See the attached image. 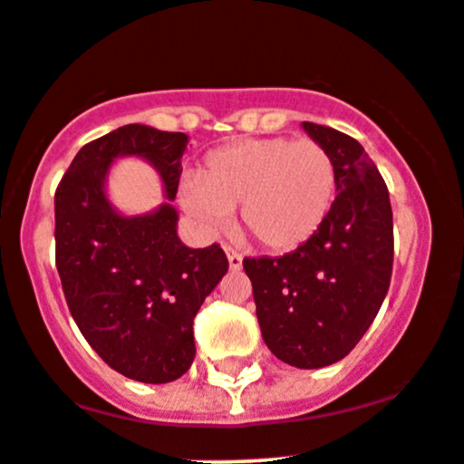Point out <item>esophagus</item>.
<instances>
[{
	"label": "esophagus",
	"instance_id": "1",
	"mask_svg": "<svg viewBox=\"0 0 464 464\" xmlns=\"http://www.w3.org/2000/svg\"><path fill=\"white\" fill-rule=\"evenodd\" d=\"M227 257H228V268L231 271H240L242 268V256L237 251H233L231 246H227Z\"/></svg>",
	"mask_w": 464,
	"mask_h": 464
}]
</instances>
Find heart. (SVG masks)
<instances>
[{
	"mask_svg": "<svg viewBox=\"0 0 464 464\" xmlns=\"http://www.w3.org/2000/svg\"><path fill=\"white\" fill-rule=\"evenodd\" d=\"M337 196V167L317 140L253 139L205 158L200 174L180 185V202L211 231L240 207L244 228L264 248L288 253L324 227Z\"/></svg>",
	"mask_w": 464,
	"mask_h": 464,
	"instance_id": "heart-1",
	"label": "heart"
}]
</instances>
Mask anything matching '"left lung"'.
I'll return each mask as SVG.
<instances>
[{
  "instance_id": "1",
  "label": "left lung",
  "mask_w": 464,
  "mask_h": 464,
  "mask_svg": "<svg viewBox=\"0 0 464 464\" xmlns=\"http://www.w3.org/2000/svg\"><path fill=\"white\" fill-rule=\"evenodd\" d=\"M337 167V198L324 227L282 257H246L264 343L302 370L350 354L390 288L394 227L390 193L359 140L302 123Z\"/></svg>"
}]
</instances>
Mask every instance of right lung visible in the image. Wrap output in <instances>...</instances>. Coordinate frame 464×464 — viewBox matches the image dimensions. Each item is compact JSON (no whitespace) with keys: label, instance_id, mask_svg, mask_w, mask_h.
Here are the masks:
<instances>
[{"label":"right lung","instance_id":"add662e5","mask_svg":"<svg viewBox=\"0 0 464 464\" xmlns=\"http://www.w3.org/2000/svg\"><path fill=\"white\" fill-rule=\"evenodd\" d=\"M189 136L123 125L81 147L54 193L57 271L65 302L94 353L127 379L169 383L196 356L193 317L228 271L218 244L189 248L171 205ZM136 155L159 171L168 202L123 217L104 182L116 157Z\"/></svg>","mask_w":464,"mask_h":464}]
</instances>
